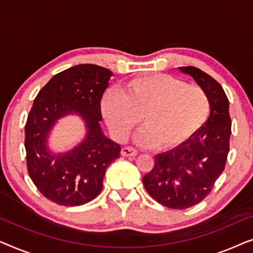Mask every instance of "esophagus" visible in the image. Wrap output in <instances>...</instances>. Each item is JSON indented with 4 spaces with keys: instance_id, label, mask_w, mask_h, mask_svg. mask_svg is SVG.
I'll list each match as a JSON object with an SVG mask.
<instances>
[{
    "instance_id": "esophagus-1",
    "label": "esophagus",
    "mask_w": 253,
    "mask_h": 253,
    "mask_svg": "<svg viewBox=\"0 0 253 253\" xmlns=\"http://www.w3.org/2000/svg\"><path fill=\"white\" fill-rule=\"evenodd\" d=\"M121 153H122V155H124V157H136V155L138 154V151L136 150V148H133L131 146H126L122 148Z\"/></svg>"
}]
</instances>
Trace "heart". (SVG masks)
<instances>
[{
  "label": "heart",
  "mask_w": 253,
  "mask_h": 253,
  "mask_svg": "<svg viewBox=\"0 0 253 253\" xmlns=\"http://www.w3.org/2000/svg\"><path fill=\"white\" fill-rule=\"evenodd\" d=\"M102 114L112 132L126 139L138 123L144 129L138 143L168 151L198 132L210 115V99L203 88L166 74L130 79L122 93H106Z\"/></svg>",
  "instance_id": "b5f03b06"
}]
</instances>
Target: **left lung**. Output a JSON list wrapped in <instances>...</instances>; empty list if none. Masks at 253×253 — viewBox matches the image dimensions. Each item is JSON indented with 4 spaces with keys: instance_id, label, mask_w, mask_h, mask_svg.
<instances>
[{
    "instance_id": "1",
    "label": "left lung",
    "mask_w": 253,
    "mask_h": 253,
    "mask_svg": "<svg viewBox=\"0 0 253 253\" xmlns=\"http://www.w3.org/2000/svg\"><path fill=\"white\" fill-rule=\"evenodd\" d=\"M192 76L210 99L207 122L189 140L155 155L154 167L143 177L152 198L168 209L185 210L210 195L222 174L229 153L231 120L222 86L196 67H179Z\"/></svg>"
}]
</instances>
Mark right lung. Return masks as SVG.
<instances>
[{
    "label": "right lung",
    "instance_id": "right-lung-1",
    "mask_svg": "<svg viewBox=\"0 0 253 253\" xmlns=\"http://www.w3.org/2000/svg\"><path fill=\"white\" fill-rule=\"evenodd\" d=\"M113 72L95 64H79L55 75L34 99L25 124L27 171L47 199L62 206L91 202L102 190L108 166L120 158L119 144L103 136L102 94ZM77 112L85 121L88 136L69 152L51 156L46 137L60 117Z\"/></svg>",
    "mask_w": 253,
    "mask_h": 253
}]
</instances>
